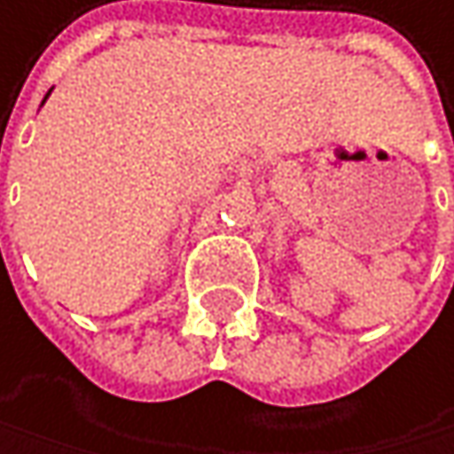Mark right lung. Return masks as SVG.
<instances>
[{"label": "right lung", "mask_w": 454, "mask_h": 454, "mask_svg": "<svg viewBox=\"0 0 454 454\" xmlns=\"http://www.w3.org/2000/svg\"><path fill=\"white\" fill-rule=\"evenodd\" d=\"M48 95H51V92H48ZM48 95H45V100H48ZM45 100H43V103H45Z\"/></svg>", "instance_id": "add662e5"}]
</instances>
